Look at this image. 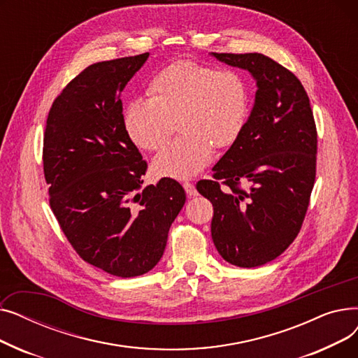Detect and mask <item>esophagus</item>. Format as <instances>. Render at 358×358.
Segmentation results:
<instances>
[{
  "label": "esophagus",
  "instance_id": "34e87169",
  "mask_svg": "<svg viewBox=\"0 0 358 358\" xmlns=\"http://www.w3.org/2000/svg\"><path fill=\"white\" fill-rule=\"evenodd\" d=\"M182 187H184V190H185L187 196H190V197L197 196V190H196V187H194L193 182H184Z\"/></svg>",
  "mask_w": 358,
  "mask_h": 358
}]
</instances>
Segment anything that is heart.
I'll return each mask as SVG.
<instances>
[{
	"label": "heart",
	"mask_w": 358,
	"mask_h": 358,
	"mask_svg": "<svg viewBox=\"0 0 358 358\" xmlns=\"http://www.w3.org/2000/svg\"><path fill=\"white\" fill-rule=\"evenodd\" d=\"M149 99L131 100L123 115L127 136L138 148L158 150L178 123L181 136L155 157L158 177L185 180L199 174L217 149L232 146L248 122L251 92L235 69L177 61L148 85Z\"/></svg>",
	"instance_id": "1"
}]
</instances>
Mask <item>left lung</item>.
<instances>
[{
  "label": "left lung",
  "mask_w": 358,
  "mask_h": 358,
  "mask_svg": "<svg viewBox=\"0 0 358 358\" xmlns=\"http://www.w3.org/2000/svg\"><path fill=\"white\" fill-rule=\"evenodd\" d=\"M212 55L247 69L258 90L242 135L213 166L212 180L196 187L213 204L217 252L251 268L285 252L302 228L316 177V124L293 72L262 53Z\"/></svg>",
  "instance_id": "obj_1"
}]
</instances>
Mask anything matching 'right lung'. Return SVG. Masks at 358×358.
<instances>
[{"instance_id":"right-lung-1","label":"right lung","mask_w":358,"mask_h":358,"mask_svg":"<svg viewBox=\"0 0 358 358\" xmlns=\"http://www.w3.org/2000/svg\"><path fill=\"white\" fill-rule=\"evenodd\" d=\"M148 56L87 66L55 99L43 135L49 204L62 232L85 262L122 278L158 264L185 203L173 178L139 192L148 165L124 130L120 94Z\"/></svg>"}]
</instances>
